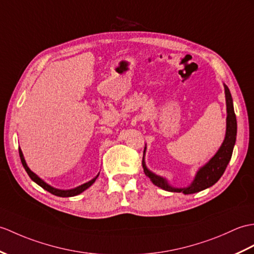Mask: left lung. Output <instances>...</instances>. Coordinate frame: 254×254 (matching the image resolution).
Listing matches in <instances>:
<instances>
[{
	"mask_svg": "<svg viewBox=\"0 0 254 254\" xmlns=\"http://www.w3.org/2000/svg\"><path fill=\"white\" fill-rule=\"evenodd\" d=\"M224 90H225V98H226V110H227V118H226V134L225 138H224L223 144L221 145L220 149L217 150L216 154L212 157L210 160L204 164L203 167L200 168L196 176L192 181L191 184L184 188H176L171 186L168 181L159 176L151 171L147 169L145 160L143 157V168L146 176H148L150 181L158 187L162 188L164 190L172 191V192H183L185 194L194 193L198 191H201L205 188H209L212 185L221 179L223 173L225 172V169L227 164L231 160L233 155V149L236 141V135H237V120H236V115L234 111V105H233V98L229 92V88L224 84ZM146 147L144 149V156H145Z\"/></svg>",
	"mask_w": 254,
	"mask_h": 254,
	"instance_id": "8db88e82",
	"label": "left lung"
}]
</instances>
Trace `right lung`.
I'll list each match as a JSON object with an SVG mask.
<instances>
[{"mask_svg":"<svg viewBox=\"0 0 254 254\" xmlns=\"http://www.w3.org/2000/svg\"><path fill=\"white\" fill-rule=\"evenodd\" d=\"M19 156H20V160H21L22 166H23V168H25V170H26V172L28 173V175L30 176V179H31L33 182L37 183L38 185H40L41 187L44 188L45 190H47L49 192H51V193H53V194H55V196H58V197H73V196H76V194H79V193H81L82 191H84V190H87V188L90 187L91 185H93V183L96 181V179L98 178V175H99V173H98L93 180L88 181L87 183H84V184H82V185H80V186H78V187L72 188V190H58V188L52 187L51 185L46 184V183H45L42 179H40L37 174L33 173L32 171L28 168L27 163H26V160H25V158H23L22 151H21L20 148H19Z\"/></svg>","mask_w":254,"mask_h":254,"instance_id":"obj_1","label":"right lung"}]
</instances>
